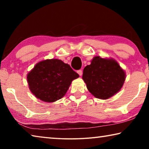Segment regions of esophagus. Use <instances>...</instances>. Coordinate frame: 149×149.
Segmentation results:
<instances>
[{"instance_id": "esophagus-1", "label": "esophagus", "mask_w": 149, "mask_h": 149, "mask_svg": "<svg viewBox=\"0 0 149 149\" xmlns=\"http://www.w3.org/2000/svg\"><path fill=\"white\" fill-rule=\"evenodd\" d=\"M77 73L78 74H79L80 76H81L82 75V74H83V72H82V70H77Z\"/></svg>"}]
</instances>
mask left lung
<instances>
[{"mask_svg": "<svg viewBox=\"0 0 149 149\" xmlns=\"http://www.w3.org/2000/svg\"><path fill=\"white\" fill-rule=\"evenodd\" d=\"M82 78L92 95L107 99L121 89L125 74L114 60L95 56L91 64L85 67Z\"/></svg>", "mask_w": 149, "mask_h": 149, "instance_id": "obj_1", "label": "left lung"}]
</instances>
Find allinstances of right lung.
<instances>
[{
	"label": "right lung",
	"mask_w": 149,
	"mask_h": 149,
	"mask_svg": "<svg viewBox=\"0 0 149 149\" xmlns=\"http://www.w3.org/2000/svg\"><path fill=\"white\" fill-rule=\"evenodd\" d=\"M78 77L69 64L51 59L37 63L27 79L29 89L35 97L52 102L64 97L72 81Z\"/></svg>",
	"instance_id": "right-lung-1"
}]
</instances>
